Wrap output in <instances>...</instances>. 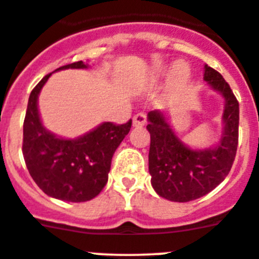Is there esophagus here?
Listing matches in <instances>:
<instances>
[{"label":"esophagus","mask_w":259,"mask_h":259,"mask_svg":"<svg viewBox=\"0 0 259 259\" xmlns=\"http://www.w3.org/2000/svg\"><path fill=\"white\" fill-rule=\"evenodd\" d=\"M146 119H147L146 113L144 112L137 113V114L134 115V125L135 127H142V125H145V123H146Z\"/></svg>","instance_id":"1"}]
</instances>
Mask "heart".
Masks as SVG:
<instances>
[{
    "instance_id": "heart-1",
    "label": "heart",
    "mask_w": 259,
    "mask_h": 259,
    "mask_svg": "<svg viewBox=\"0 0 259 259\" xmlns=\"http://www.w3.org/2000/svg\"><path fill=\"white\" fill-rule=\"evenodd\" d=\"M174 77L177 81H184L188 77V70L184 65H177L174 68Z\"/></svg>"
}]
</instances>
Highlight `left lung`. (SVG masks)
Returning <instances> with one entry per match:
<instances>
[{
    "label": "left lung",
    "instance_id": "8db88e82",
    "mask_svg": "<svg viewBox=\"0 0 259 259\" xmlns=\"http://www.w3.org/2000/svg\"><path fill=\"white\" fill-rule=\"evenodd\" d=\"M205 81L225 99L224 134L215 149L192 150L184 146L164 114L149 113V171L151 184L160 197L174 202H189L205 196L225 179L238 149L239 103L220 72L205 66Z\"/></svg>",
    "mask_w": 259,
    "mask_h": 259
}]
</instances>
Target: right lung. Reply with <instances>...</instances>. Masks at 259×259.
Segmentation results:
<instances>
[{"instance_id": "add662e5", "label": "right lung", "mask_w": 259, "mask_h": 259, "mask_svg": "<svg viewBox=\"0 0 259 259\" xmlns=\"http://www.w3.org/2000/svg\"><path fill=\"white\" fill-rule=\"evenodd\" d=\"M86 67L78 61L56 71ZM51 75L44 76L29 97L23 137L26 168L48 196L68 202L90 201L107 184L112 157L131 130L132 119L123 124L105 122L76 140L58 139L43 127L38 112V95Z\"/></svg>"}]
</instances>
